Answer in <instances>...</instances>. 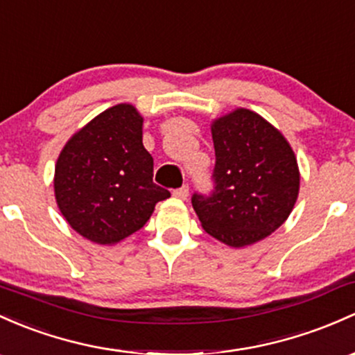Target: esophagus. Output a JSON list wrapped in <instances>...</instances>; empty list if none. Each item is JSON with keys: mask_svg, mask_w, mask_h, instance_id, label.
<instances>
[{"mask_svg": "<svg viewBox=\"0 0 355 355\" xmlns=\"http://www.w3.org/2000/svg\"><path fill=\"white\" fill-rule=\"evenodd\" d=\"M173 194L176 198H179V200H186V198L189 196V186H181V188H178V189H174L173 191Z\"/></svg>", "mask_w": 355, "mask_h": 355, "instance_id": "34e87169", "label": "esophagus"}]
</instances>
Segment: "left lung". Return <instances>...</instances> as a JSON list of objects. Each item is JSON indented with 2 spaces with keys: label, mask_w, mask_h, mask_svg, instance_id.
Returning <instances> with one entry per match:
<instances>
[{
  "label": "left lung",
  "mask_w": 355,
  "mask_h": 355,
  "mask_svg": "<svg viewBox=\"0 0 355 355\" xmlns=\"http://www.w3.org/2000/svg\"><path fill=\"white\" fill-rule=\"evenodd\" d=\"M213 191L194 193L201 227L230 247L259 242L281 227L300 191V169L284 135L257 113L237 108L211 123Z\"/></svg>",
  "instance_id": "left-lung-1"
}]
</instances>
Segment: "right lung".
Masks as SVG:
<instances>
[{
  "instance_id": "1",
  "label": "right lung",
  "mask_w": 355,
  "mask_h": 355,
  "mask_svg": "<svg viewBox=\"0 0 355 355\" xmlns=\"http://www.w3.org/2000/svg\"><path fill=\"white\" fill-rule=\"evenodd\" d=\"M142 125L135 106H112L76 132L57 159V207L91 242H120L171 196L152 181L154 159L142 144Z\"/></svg>"
}]
</instances>
